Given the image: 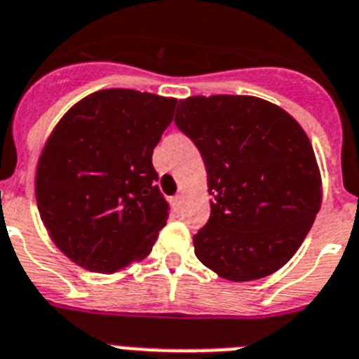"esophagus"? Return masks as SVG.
I'll return each instance as SVG.
<instances>
[{"instance_id": "esophagus-1", "label": "esophagus", "mask_w": 359, "mask_h": 359, "mask_svg": "<svg viewBox=\"0 0 359 359\" xmlns=\"http://www.w3.org/2000/svg\"><path fill=\"white\" fill-rule=\"evenodd\" d=\"M171 203H173L175 208H179L180 203H182V195H175V197L171 198Z\"/></svg>"}]
</instances>
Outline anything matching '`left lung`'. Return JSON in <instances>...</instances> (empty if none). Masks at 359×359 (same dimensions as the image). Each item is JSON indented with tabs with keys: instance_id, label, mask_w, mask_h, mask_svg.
<instances>
[{
	"instance_id": "left-lung-1",
	"label": "left lung",
	"mask_w": 359,
	"mask_h": 359,
	"mask_svg": "<svg viewBox=\"0 0 359 359\" xmlns=\"http://www.w3.org/2000/svg\"><path fill=\"white\" fill-rule=\"evenodd\" d=\"M175 126L197 146L212 212L195 255L228 281H254L287 264L321 208L314 149L287 111L254 96H191Z\"/></svg>"
}]
</instances>
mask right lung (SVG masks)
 <instances>
[{
	"mask_svg": "<svg viewBox=\"0 0 359 359\" xmlns=\"http://www.w3.org/2000/svg\"><path fill=\"white\" fill-rule=\"evenodd\" d=\"M177 100L105 89L78 102L54 128L36 171V201L54 245L91 272L146 257L170 217L153 149Z\"/></svg>",
	"mask_w": 359,
	"mask_h": 359,
	"instance_id": "add662e5",
	"label": "right lung"
}]
</instances>
